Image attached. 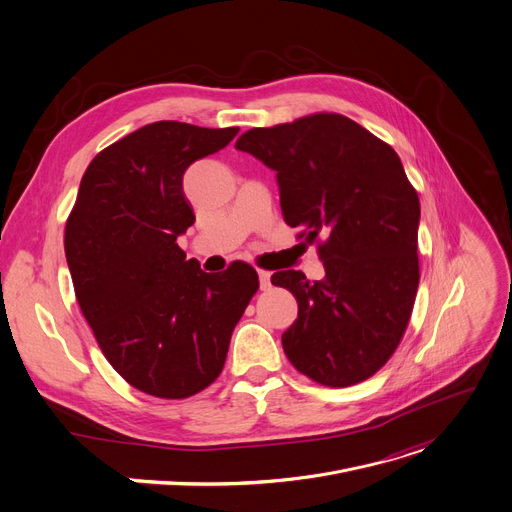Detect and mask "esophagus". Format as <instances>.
Listing matches in <instances>:
<instances>
[{
  "label": "esophagus",
  "instance_id": "esophagus-1",
  "mask_svg": "<svg viewBox=\"0 0 512 512\" xmlns=\"http://www.w3.org/2000/svg\"><path fill=\"white\" fill-rule=\"evenodd\" d=\"M259 286L261 290H269L271 288V273L259 269Z\"/></svg>",
  "mask_w": 512,
  "mask_h": 512
}]
</instances>
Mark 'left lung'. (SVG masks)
Here are the masks:
<instances>
[{
  "label": "left lung",
  "mask_w": 512,
  "mask_h": 512,
  "mask_svg": "<svg viewBox=\"0 0 512 512\" xmlns=\"http://www.w3.org/2000/svg\"><path fill=\"white\" fill-rule=\"evenodd\" d=\"M275 171L284 220L320 245L324 280L271 275L298 300L282 335L292 365L343 388L374 376L396 351L418 288L421 204L396 151L341 114L247 130L235 145ZM300 235V237H302Z\"/></svg>",
  "instance_id": "left-lung-1"
}]
</instances>
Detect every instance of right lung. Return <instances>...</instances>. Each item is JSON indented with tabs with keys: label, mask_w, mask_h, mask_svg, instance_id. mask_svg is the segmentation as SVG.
<instances>
[{
	"label": "right lung",
	"mask_w": 512,
	"mask_h": 512,
	"mask_svg": "<svg viewBox=\"0 0 512 512\" xmlns=\"http://www.w3.org/2000/svg\"><path fill=\"white\" fill-rule=\"evenodd\" d=\"M237 132L173 120L130 132L89 163L65 226L75 296L100 349L130 386L157 398L194 396L220 376L259 288L251 265L206 273L177 245L196 220L185 169Z\"/></svg>",
	"instance_id": "right-lung-1"
}]
</instances>
